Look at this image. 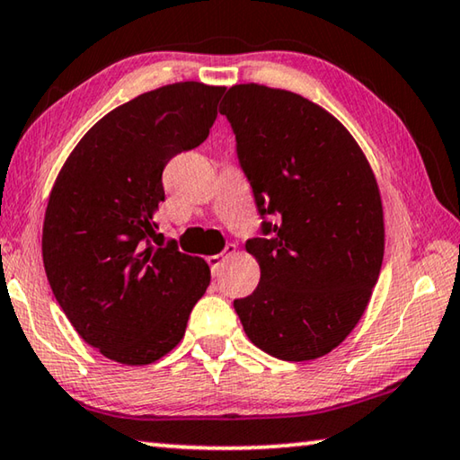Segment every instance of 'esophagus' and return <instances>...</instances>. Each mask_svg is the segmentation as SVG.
<instances>
[{"mask_svg":"<svg viewBox=\"0 0 460 460\" xmlns=\"http://www.w3.org/2000/svg\"><path fill=\"white\" fill-rule=\"evenodd\" d=\"M236 252V246L234 244H228L226 246V251L222 254H212V257H208V265L212 269V275H217V270H220L222 262L230 257V254Z\"/></svg>","mask_w":460,"mask_h":460,"instance_id":"esophagus-1","label":"esophagus"}]
</instances>
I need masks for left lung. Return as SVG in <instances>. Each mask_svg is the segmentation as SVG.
<instances>
[{
    "mask_svg": "<svg viewBox=\"0 0 460 460\" xmlns=\"http://www.w3.org/2000/svg\"><path fill=\"white\" fill-rule=\"evenodd\" d=\"M220 114L252 187L261 281L234 299L246 336L281 360L328 355L365 314L385 251L377 181L350 132L297 93L234 85Z\"/></svg>",
    "mask_w": 460,
    "mask_h": 460,
    "instance_id": "8db88e82",
    "label": "left lung"
}]
</instances>
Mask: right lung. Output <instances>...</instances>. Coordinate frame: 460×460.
<instances>
[{
	"instance_id": "obj_1",
	"label": "right lung",
	"mask_w": 460,
	"mask_h": 460,
	"mask_svg": "<svg viewBox=\"0 0 460 460\" xmlns=\"http://www.w3.org/2000/svg\"><path fill=\"white\" fill-rule=\"evenodd\" d=\"M226 87L172 83L134 97L79 140L52 185L42 228L50 289L87 344L150 365L181 342L209 285L199 257L164 243L163 169L199 146Z\"/></svg>"
}]
</instances>
